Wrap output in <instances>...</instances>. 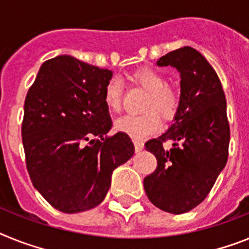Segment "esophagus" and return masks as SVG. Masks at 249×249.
I'll list each match as a JSON object with an SVG mask.
<instances>
[{
	"label": "esophagus",
	"mask_w": 249,
	"mask_h": 249,
	"mask_svg": "<svg viewBox=\"0 0 249 249\" xmlns=\"http://www.w3.org/2000/svg\"><path fill=\"white\" fill-rule=\"evenodd\" d=\"M134 147L137 152H141V150H143L144 148V143L141 141H134Z\"/></svg>",
	"instance_id": "obj_1"
}]
</instances>
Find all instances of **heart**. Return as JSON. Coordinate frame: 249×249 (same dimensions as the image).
Returning <instances> with one entry per match:
<instances>
[{
  "instance_id": "b5f03b06",
  "label": "heart",
  "mask_w": 249,
  "mask_h": 249,
  "mask_svg": "<svg viewBox=\"0 0 249 249\" xmlns=\"http://www.w3.org/2000/svg\"><path fill=\"white\" fill-rule=\"evenodd\" d=\"M133 79L148 91V96L143 105L144 114L126 115L116 123V129L129 135L134 141H142L160 130V123L158 113L163 120H171L178 111L179 93L168 79L160 71L143 67L133 73ZM123 99V85L116 77L111 78L104 89V101L112 111H119Z\"/></svg>"
}]
</instances>
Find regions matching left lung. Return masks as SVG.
I'll return each mask as SVG.
<instances>
[{
	"label": "left lung",
	"instance_id": "8db88e82",
	"mask_svg": "<svg viewBox=\"0 0 249 249\" xmlns=\"http://www.w3.org/2000/svg\"><path fill=\"white\" fill-rule=\"evenodd\" d=\"M157 66L178 71L181 95L173 124L145 143L158 166L144 178V190L160 210L183 214L205 200L227 164L231 139L227 100L214 68L194 48L170 52ZM164 141L173 143L171 150L164 149Z\"/></svg>",
	"mask_w": 249,
	"mask_h": 249
}]
</instances>
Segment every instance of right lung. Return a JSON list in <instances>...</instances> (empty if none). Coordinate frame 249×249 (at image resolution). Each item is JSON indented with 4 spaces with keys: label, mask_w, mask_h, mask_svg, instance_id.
Returning a JSON list of instances; mask_svg holds the SVG:
<instances>
[{
    "label": "right lung",
    "mask_w": 249,
    "mask_h": 249,
    "mask_svg": "<svg viewBox=\"0 0 249 249\" xmlns=\"http://www.w3.org/2000/svg\"><path fill=\"white\" fill-rule=\"evenodd\" d=\"M111 77L112 71L58 55L41 64L29 89L21 128L26 167L35 189L59 212L101 204L114 170L134 154L129 135L104 138L112 126L104 101Z\"/></svg>",
    "instance_id": "1"
}]
</instances>
